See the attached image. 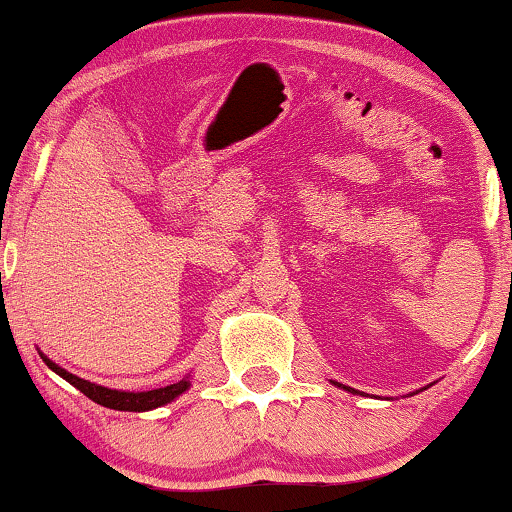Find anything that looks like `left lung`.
Listing matches in <instances>:
<instances>
[{
    "instance_id": "obj_1",
    "label": "left lung",
    "mask_w": 512,
    "mask_h": 512,
    "mask_svg": "<svg viewBox=\"0 0 512 512\" xmlns=\"http://www.w3.org/2000/svg\"><path fill=\"white\" fill-rule=\"evenodd\" d=\"M332 385H337V388H344V390H348V392H353V395H362V392H358V390H353V388H348V385H342V383H337V381H330ZM432 385V383H429ZM429 385H425V388H420V390H416V392H411V395H418V392H422V390H427Z\"/></svg>"
}]
</instances>
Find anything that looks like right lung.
I'll list each match as a JSON object with an SVG mask.
<instances>
[{
  "label": "right lung",
  "instance_id": "1",
  "mask_svg": "<svg viewBox=\"0 0 512 512\" xmlns=\"http://www.w3.org/2000/svg\"><path fill=\"white\" fill-rule=\"evenodd\" d=\"M39 355H41L43 362H46V365L53 369L57 376H62L64 381H69L73 388H78L85 397H90L92 402L106 406V409H115V411L143 413V411L159 409V406H166L170 402H175L177 397L184 395V392L191 388V379H189V376H184L182 381H177L173 385H166V388H157V390H143V392L113 390V388H106V385L85 381V379H80V376H76V374L66 372L64 367H59L57 362L50 360L46 353L39 351Z\"/></svg>",
  "mask_w": 512,
  "mask_h": 512
}]
</instances>
